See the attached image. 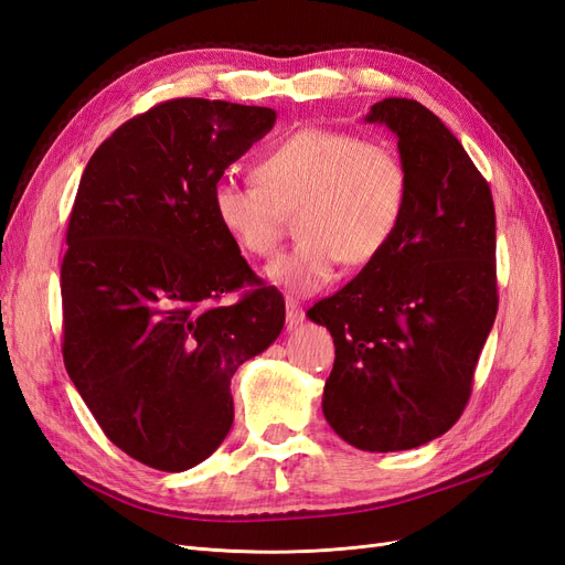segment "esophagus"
Segmentation results:
<instances>
[{"mask_svg":"<svg viewBox=\"0 0 565 565\" xmlns=\"http://www.w3.org/2000/svg\"><path fill=\"white\" fill-rule=\"evenodd\" d=\"M285 320H287V328L289 330L297 328V324L303 322V309L295 299H287L285 301Z\"/></svg>","mask_w":565,"mask_h":565,"instance_id":"34e87169","label":"esophagus"}]
</instances>
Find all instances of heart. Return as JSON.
Returning a JSON list of instances; mask_svg holds the SVG:
<instances>
[{
	"label": "heart",
	"mask_w": 565,
	"mask_h": 565,
	"mask_svg": "<svg viewBox=\"0 0 565 565\" xmlns=\"http://www.w3.org/2000/svg\"><path fill=\"white\" fill-rule=\"evenodd\" d=\"M256 181L221 179L212 188L218 224L245 252L270 259L297 212L301 241L268 266V278L311 295L334 278L339 259L367 266L396 237L409 200L398 152L355 134L306 127L270 146Z\"/></svg>",
	"instance_id": "b5f03b06"
}]
</instances>
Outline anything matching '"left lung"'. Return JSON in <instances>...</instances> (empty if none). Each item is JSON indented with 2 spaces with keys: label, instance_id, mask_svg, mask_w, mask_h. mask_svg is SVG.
<instances>
[{
  "label": "left lung",
  "instance_id": "1",
  "mask_svg": "<svg viewBox=\"0 0 565 565\" xmlns=\"http://www.w3.org/2000/svg\"><path fill=\"white\" fill-rule=\"evenodd\" d=\"M365 122L396 134L407 212L377 259L306 316L334 339L324 419L358 450L396 452L446 434L471 396L498 316L494 204L455 134L417 100L384 98Z\"/></svg>",
  "mask_w": 565,
  "mask_h": 565
}]
</instances>
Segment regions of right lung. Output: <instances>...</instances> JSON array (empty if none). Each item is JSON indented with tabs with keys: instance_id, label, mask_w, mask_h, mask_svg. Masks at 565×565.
<instances>
[{
	"instance_id": "right-lung-1",
	"label": "right lung",
	"mask_w": 565,
	"mask_h": 565,
	"mask_svg": "<svg viewBox=\"0 0 565 565\" xmlns=\"http://www.w3.org/2000/svg\"><path fill=\"white\" fill-rule=\"evenodd\" d=\"M276 110L172 98L96 148L61 266L63 361L104 434L141 465L185 471L231 431V377L285 324L218 224L212 188ZM254 284L233 307L221 294Z\"/></svg>"
}]
</instances>
